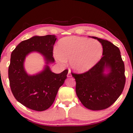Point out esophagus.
Listing matches in <instances>:
<instances>
[{"label":"esophagus","instance_id":"obj_1","mask_svg":"<svg viewBox=\"0 0 133 133\" xmlns=\"http://www.w3.org/2000/svg\"><path fill=\"white\" fill-rule=\"evenodd\" d=\"M67 77H71V72L70 71H69L68 72V74H67Z\"/></svg>","mask_w":133,"mask_h":133}]
</instances>
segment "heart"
Listing matches in <instances>:
<instances>
[{
    "instance_id": "obj_1",
    "label": "heart",
    "mask_w": 133,
    "mask_h": 133,
    "mask_svg": "<svg viewBox=\"0 0 133 133\" xmlns=\"http://www.w3.org/2000/svg\"><path fill=\"white\" fill-rule=\"evenodd\" d=\"M103 46L96 40L71 36L59 41L58 49L54 51L55 57L60 63L69 60V64L74 71L85 73L98 63L103 55Z\"/></svg>"
}]
</instances>
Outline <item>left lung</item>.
<instances>
[{
    "label": "left lung",
    "mask_w": 133,
    "mask_h": 133,
    "mask_svg": "<svg viewBox=\"0 0 133 133\" xmlns=\"http://www.w3.org/2000/svg\"><path fill=\"white\" fill-rule=\"evenodd\" d=\"M91 37L102 44V57L86 73L71 74L76 79V94L82 104L88 109L99 110L112 105L123 91L124 64L119 48L107 40Z\"/></svg>",
    "instance_id": "1"
}]
</instances>
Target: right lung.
I'll use <instances>...</instances> for the list:
<instances>
[{"label": "right lung", "mask_w": 133, "mask_h": 133, "mask_svg": "<svg viewBox=\"0 0 133 133\" xmlns=\"http://www.w3.org/2000/svg\"><path fill=\"white\" fill-rule=\"evenodd\" d=\"M56 39L52 35L34 36L21 42L11 54L8 73L12 93L18 102L34 110L43 111L50 107L67 78V70L56 74L49 66L55 62L53 49ZM32 52L41 54L45 64L42 71L31 75L26 73L24 62Z\"/></svg>", "instance_id": "add662e5"}]
</instances>
